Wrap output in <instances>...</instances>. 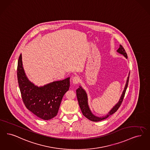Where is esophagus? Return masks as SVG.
Instances as JSON below:
<instances>
[{"instance_id":"esophagus-1","label":"esophagus","mask_w":150,"mask_h":150,"mask_svg":"<svg viewBox=\"0 0 150 150\" xmlns=\"http://www.w3.org/2000/svg\"><path fill=\"white\" fill-rule=\"evenodd\" d=\"M72 83L74 84H77L79 83L80 78L79 76H74L72 78Z\"/></svg>"}]
</instances>
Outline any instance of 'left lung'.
Listing matches in <instances>:
<instances>
[{
    "label": "left lung",
    "instance_id": "obj_1",
    "mask_svg": "<svg viewBox=\"0 0 150 150\" xmlns=\"http://www.w3.org/2000/svg\"><path fill=\"white\" fill-rule=\"evenodd\" d=\"M117 51L118 53L123 54L126 58L127 59V54L126 53V51L122 45H120V48L117 50ZM129 73L128 76L127 78L126 86L125 87V89L122 93V94L121 96V97L120 98L118 103H117L116 104V105H115L114 107L110 110V112L108 113L107 115H106L105 116H103L102 117H96L91 113V110L89 109V107L88 103L87 94H86L85 91L81 88V86H79V88H78V89L76 90V96H77V98H78V103H79L80 108L81 109V110L83 114L86 118H88V120H90L93 122H99V121H100L102 120H105V119L107 118L109 115H110L114 113L115 112H116L117 110L118 109V108H120L122 103L123 102V100L125 96V93H126V90H127L128 84V81H129Z\"/></svg>",
    "mask_w": 150,
    "mask_h": 150
}]
</instances>
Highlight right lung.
<instances>
[{"label": "right lung", "instance_id": "1", "mask_svg": "<svg viewBox=\"0 0 150 150\" xmlns=\"http://www.w3.org/2000/svg\"><path fill=\"white\" fill-rule=\"evenodd\" d=\"M17 78L22 98L25 107L38 118L50 120L57 114L64 95L70 87V78L38 87L26 76L22 54L18 61Z\"/></svg>", "mask_w": 150, "mask_h": 150}]
</instances>
